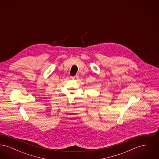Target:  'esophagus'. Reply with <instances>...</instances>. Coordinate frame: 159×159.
Masks as SVG:
<instances>
[{
  "mask_svg": "<svg viewBox=\"0 0 159 159\" xmlns=\"http://www.w3.org/2000/svg\"><path fill=\"white\" fill-rule=\"evenodd\" d=\"M71 78L72 79H75V80H77V79H79V76H77V75H76V76H74V77H71Z\"/></svg>",
  "mask_w": 159,
  "mask_h": 159,
  "instance_id": "obj_1",
  "label": "esophagus"
}]
</instances>
